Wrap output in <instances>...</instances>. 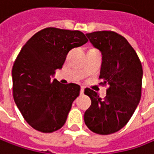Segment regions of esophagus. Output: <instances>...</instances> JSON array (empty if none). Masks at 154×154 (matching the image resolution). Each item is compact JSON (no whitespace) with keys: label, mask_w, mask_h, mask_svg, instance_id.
I'll use <instances>...</instances> for the list:
<instances>
[{"label":"esophagus","mask_w":154,"mask_h":154,"mask_svg":"<svg viewBox=\"0 0 154 154\" xmlns=\"http://www.w3.org/2000/svg\"><path fill=\"white\" fill-rule=\"evenodd\" d=\"M84 94V87H82L81 88V94Z\"/></svg>","instance_id":"1"}]
</instances>
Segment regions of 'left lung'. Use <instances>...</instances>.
I'll return each instance as SVG.
<instances>
[{"mask_svg": "<svg viewBox=\"0 0 154 154\" xmlns=\"http://www.w3.org/2000/svg\"><path fill=\"white\" fill-rule=\"evenodd\" d=\"M86 36L102 52L99 79L103 80L101 84L109 87L103 99L90 88L85 89L91 106L84 114V122L94 133L108 135L125 126L137 108L141 98L142 65L129 42L114 31H95Z\"/></svg>", "mask_w": 154, "mask_h": 154, "instance_id": "left-lung-1", "label": "left lung"}]
</instances>
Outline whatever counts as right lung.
<instances>
[{"label": "right lung", "instance_id": "obj_1", "mask_svg": "<svg viewBox=\"0 0 154 154\" xmlns=\"http://www.w3.org/2000/svg\"><path fill=\"white\" fill-rule=\"evenodd\" d=\"M87 42L80 30L49 27L32 36L20 51L12 68L13 96L35 130L50 133L65 125L81 87L51 78L62 68L68 51Z\"/></svg>", "mask_w": 154, "mask_h": 154}]
</instances>
